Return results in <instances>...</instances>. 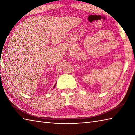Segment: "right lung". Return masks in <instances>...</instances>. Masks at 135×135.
<instances>
[{
	"label": "right lung",
	"instance_id": "1",
	"mask_svg": "<svg viewBox=\"0 0 135 135\" xmlns=\"http://www.w3.org/2000/svg\"><path fill=\"white\" fill-rule=\"evenodd\" d=\"M56 84L55 85H54V86H53V88H55V86H56Z\"/></svg>",
	"mask_w": 135,
	"mask_h": 135
}]
</instances>
